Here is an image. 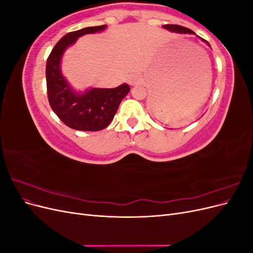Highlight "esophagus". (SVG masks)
<instances>
[{"mask_svg": "<svg viewBox=\"0 0 253 253\" xmlns=\"http://www.w3.org/2000/svg\"><path fill=\"white\" fill-rule=\"evenodd\" d=\"M129 83H131L132 85H136V84H137V80H136V79H131V81H129Z\"/></svg>", "mask_w": 253, "mask_h": 253, "instance_id": "34e87169", "label": "esophagus"}]
</instances>
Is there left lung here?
I'll return each instance as SVG.
<instances>
[{"label":"left lung","instance_id":"left-lung-1","mask_svg":"<svg viewBox=\"0 0 253 253\" xmlns=\"http://www.w3.org/2000/svg\"><path fill=\"white\" fill-rule=\"evenodd\" d=\"M164 28L168 29V30H171L173 33H178V34H194L192 30L187 28V27H183L180 25H174V24H167L164 26ZM207 44H209L206 40H204Z\"/></svg>","mask_w":253,"mask_h":253}]
</instances>
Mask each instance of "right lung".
Returning <instances> with one entry per match:
<instances>
[{"instance_id":"right-lung-1","label":"right lung","mask_w":253,"mask_h":253,"mask_svg":"<svg viewBox=\"0 0 253 253\" xmlns=\"http://www.w3.org/2000/svg\"><path fill=\"white\" fill-rule=\"evenodd\" d=\"M106 25L86 27L66 34L52 48L46 62L48 101L61 121L78 131L96 132L108 126L119 104L129 91L127 84L115 88H91L76 94L60 72V61L64 50L79 37L100 32Z\"/></svg>"}]
</instances>
